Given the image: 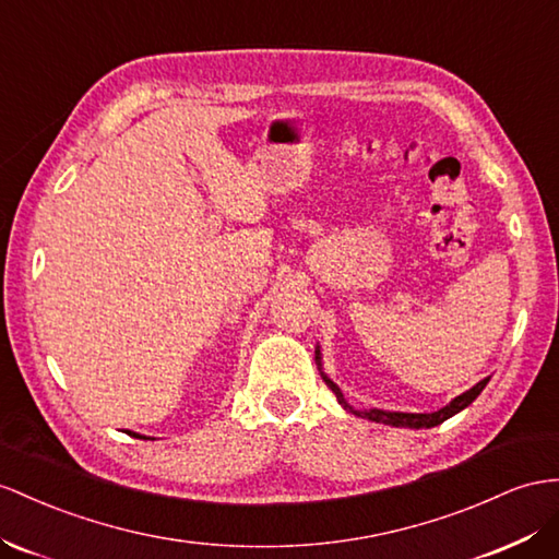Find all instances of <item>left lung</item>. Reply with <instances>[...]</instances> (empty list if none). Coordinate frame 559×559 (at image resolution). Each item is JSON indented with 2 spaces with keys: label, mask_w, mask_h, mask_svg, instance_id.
I'll list each match as a JSON object with an SVG mask.
<instances>
[{
  "label": "left lung",
  "mask_w": 559,
  "mask_h": 559,
  "mask_svg": "<svg viewBox=\"0 0 559 559\" xmlns=\"http://www.w3.org/2000/svg\"><path fill=\"white\" fill-rule=\"evenodd\" d=\"M317 364H319V370H321V349L319 347H317ZM321 376H323L328 388L335 392L337 402L345 406L349 413H354V416H361V418H368V420H373V423H384V425H392V427H416V429L441 425L443 420H449L451 416H455V413H461L463 408H467L472 402H475V399L481 394V390L486 388V382H489V378H484L481 382L475 384V388L463 392L461 396H455L451 404H447V406L435 411V413H388V411H378V408H370V411H356V408H352L345 402V396H342L337 384L331 378H328L323 370H321Z\"/></svg>",
  "instance_id": "left-lung-1"
}]
</instances>
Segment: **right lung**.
Returning a JSON list of instances; mask_svg holds the SVG:
<instances>
[{
	"mask_svg": "<svg viewBox=\"0 0 559 559\" xmlns=\"http://www.w3.org/2000/svg\"><path fill=\"white\" fill-rule=\"evenodd\" d=\"M134 437H139V439H146V437H141V435H134Z\"/></svg>",
	"mask_w": 559,
	"mask_h": 559,
	"instance_id": "obj_1",
	"label": "right lung"
}]
</instances>
